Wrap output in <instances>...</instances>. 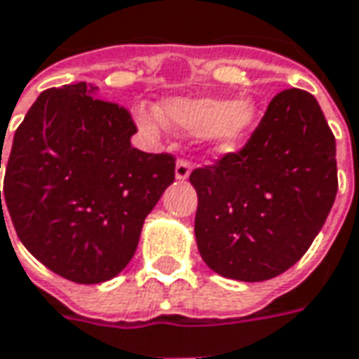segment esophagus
<instances>
[{"instance_id":"obj_1","label":"esophagus","mask_w":359,"mask_h":359,"mask_svg":"<svg viewBox=\"0 0 359 359\" xmlns=\"http://www.w3.org/2000/svg\"><path fill=\"white\" fill-rule=\"evenodd\" d=\"M191 164L187 162V160H177V164H175V180H180V182H184L189 177L191 174Z\"/></svg>"}]
</instances>
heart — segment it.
<instances>
[{
	"instance_id": "heart-1",
	"label": "heart",
	"mask_w": 359,
	"mask_h": 359,
	"mask_svg": "<svg viewBox=\"0 0 359 359\" xmlns=\"http://www.w3.org/2000/svg\"><path fill=\"white\" fill-rule=\"evenodd\" d=\"M257 119V104L249 98L226 102L218 98H168L158 106V116L137 114L144 133L158 135L162 123L182 133H205L215 154L232 152L248 137Z\"/></svg>"
}]
</instances>
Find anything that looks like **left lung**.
<instances>
[{"mask_svg":"<svg viewBox=\"0 0 359 359\" xmlns=\"http://www.w3.org/2000/svg\"><path fill=\"white\" fill-rule=\"evenodd\" d=\"M195 240L210 271L278 276L304 257L337 197V141L306 90L276 94L245 149L193 170Z\"/></svg>","mask_w":359,"mask_h":359,"instance_id":"left-lung-1","label":"left lung"}]
</instances>
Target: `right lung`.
<instances>
[{
	"label": "right lung",
	"mask_w": 359,
	"mask_h": 359,
	"mask_svg": "<svg viewBox=\"0 0 359 359\" xmlns=\"http://www.w3.org/2000/svg\"><path fill=\"white\" fill-rule=\"evenodd\" d=\"M135 133L127 110L86 83L44 90L15 131L7 215L22 245L67 280L118 276L133 259L144 218L174 182V156L137 151Z\"/></svg>",
	"instance_id": "add662e5"
}]
</instances>
